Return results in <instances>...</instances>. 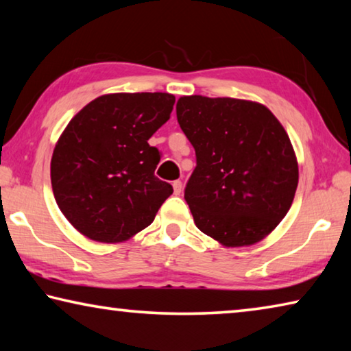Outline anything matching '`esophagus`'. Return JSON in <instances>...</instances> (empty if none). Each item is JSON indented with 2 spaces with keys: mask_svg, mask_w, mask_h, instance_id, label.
Wrapping results in <instances>:
<instances>
[{
  "mask_svg": "<svg viewBox=\"0 0 351 351\" xmlns=\"http://www.w3.org/2000/svg\"><path fill=\"white\" fill-rule=\"evenodd\" d=\"M182 192V182L181 181H175L173 182V193L180 195Z\"/></svg>",
  "mask_w": 351,
  "mask_h": 351,
  "instance_id": "1",
  "label": "esophagus"
}]
</instances>
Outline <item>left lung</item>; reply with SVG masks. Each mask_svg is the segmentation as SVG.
Listing matches in <instances>:
<instances>
[{"instance_id": "1", "label": "left lung", "mask_w": 351, "mask_h": 351, "mask_svg": "<svg viewBox=\"0 0 351 351\" xmlns=\"http://www.w3.org/2000/svg\"><path fill=\"white\" fill-rule=\"evenodd\" d=\"M176 117L197 154L184 198L197 228L228 247L251 246L293 204L299 165L277 117L232 97L184 96Z\"/></svg>"}]
</instances>
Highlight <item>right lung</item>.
<instances>
[{"label":"right lung","mask_w":351,"mask_h":351,"mask_svg":"<svg viewBox=\"0 0 351 351\" xmlns=\"http://www.w3.org/2000/svg\"><path fill=\"white\" fill-rule=\"evenodd\" d=\"M173 105L169 93L105 94L71 119L52 153L51 184L82 235L119 243L153 223L173 187L154 176L161 153L148 139Z\"/></svg>","instance_id":"1"}]
</instances>
